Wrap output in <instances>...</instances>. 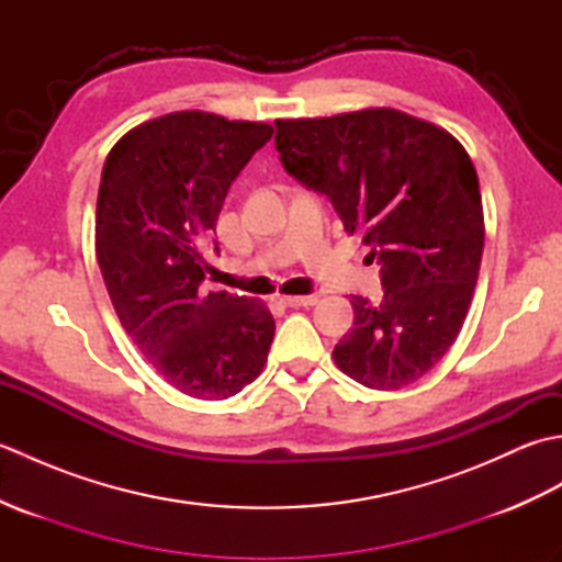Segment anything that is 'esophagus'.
<instances>
[{"label":"esophagus","instance_id":"esophagus-1","mask_svg":"<svg viewBox=\"0 0 562 562\" xmlns=\"http://www.w3.org/2000/svg\"><path fill=\"white\" fill-rule=\"evenodd\" d=\"M318 300L314 294H306V296H302V294H292V296H282V304H288V306H314Z\"/></svg>","mask_w":562,"mask_h":562}]
</instances>
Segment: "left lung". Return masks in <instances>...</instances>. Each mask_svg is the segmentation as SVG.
<instances>
[{"label":"left lung","instance_id":"1","mask_svg":"<svg viewBox=\"0 0 562 562\" xmlns=\"http://www.w3.org/2000/svg\"><path fill=\"white\" fill-rule=\"evenodd\" d=\"M274 125L288 173L326 193L381 262L384 300L352 296L355 324L333 360L367 389L413 384L457 340L479 280L485 222L469 151L396 109Z\"/></svg>","mask_w":562,"mask_h":562}]
</instances>
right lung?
<instances>
[{
    "mask_svg": "<svg viewBox=\"0 0 562 562\" xmlns=\"http://www.w3.org/2000/svg\"><path fill=\"white\" fill-rule=\"evenodd\" d=\"M272 125L178 111L115 142L97 202V258L125 333L190 398L222 401L268 362L274 318L262 302L205 292V244L234 178Z\"/></svg>",
    "mask_w": 562,
    "mask_h": 562,
    "instance_id": "add662e5",
    "label": "right lung"
}]
</instances>
